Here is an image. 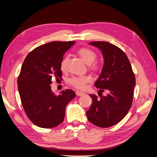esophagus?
<instances>
[{
	"mask_svg": "<svg viewBox=\"0 0 157 157\" xmlns=\"http://www.w3.org/2000/svg\"><path fill=\"white\" fill-rule=\"evenodd\" d=\"M75 94L77 96H83V95H84V93H82V92H79V91H76Z\"/></svg>",
	"mask_w": 157,
	"mask_h": 157,
	"instance_id": "obj_1",
	"label": "esophagus"
}]
</instances>
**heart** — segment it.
Wrapping results in <instances>:
<instances>
[{
  "label": "heart",
  "instance_id": "obj_1",
  "mask_svg": "<svg viewBox=\"0 0 157 157\" xmlns=\"http://www.w3.org/2000/svg\"><path fill=\"white\" fill-rule=\"evenodd\" d=\"M78 54L82 59L84 62L88 64V67L91 71L94 72H97L101 68V65L99 62L96 60L97 54L94 50L88 48L83 47L79 48L78 50ZM69 62V56L65 55L63 59L61 60L60 63V68L62 71H65L67 69V64ZM92 78L90 76L85 75V76H74L69 79V84L74 88L82 90L86 88V86L88 83L90 82Z\"/></svg>",
  "mask_w": 157,
  "mask_h": 157
}]
</instances>
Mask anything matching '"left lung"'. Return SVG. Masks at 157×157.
Segmentation results:
<instances>
[{"label": "left lung", "instance_id": "8db88e82", "mask_svg": "<svg viewBox=\"0 0 157 157\" xmlns=\"http://www.w3.org/2000/svg\"><path fill=\"white\" fill-rule=\"evenodd\" d=\"M102 52L104 64L94 86L99 91H107L106 96L90 94L93 103L86 112L92 124L107 128L116 124L127 114L133 102L136 77L129 60L117 46L106 41L90 44Z\"/></svg>", "mask_w": 157, "mask_h": 157}]
</instances>
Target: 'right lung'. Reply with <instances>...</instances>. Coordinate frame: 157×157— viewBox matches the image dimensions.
<instances>
[{
    "mask_svg": "<svg viewBox=\"0 0 157 157\" xmlns=\"http://www.w3.org/2000/svg\"><path fill=\"white\" fill-rule=\"evenodd\" d=\"M75 41H52L40 45L27 55L17 78L18 90L28 118L41 128H53L64 121L66 106L75 93L69 89L55 95L53 77L62 78L60 63Z\"/></svg>",
    "mask_w": 157,
    "mask_h": 157,
    "instance_id": "add662e5",
    "label": "right lung"
}]
</instances>
